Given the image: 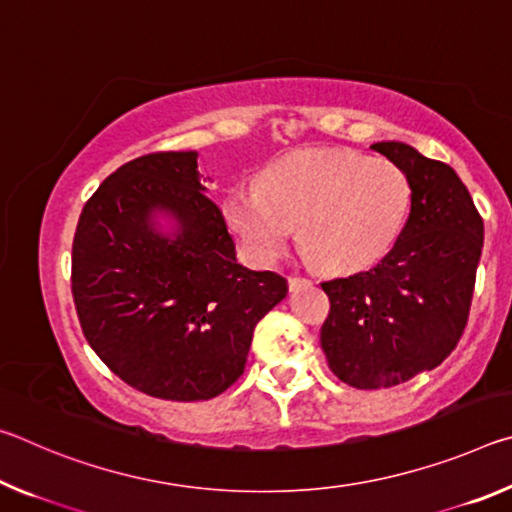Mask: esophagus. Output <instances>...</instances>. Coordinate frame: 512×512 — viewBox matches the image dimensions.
Returning a JSON list of instances; mask_svg holds the SVG:
<instances>
[{
	"mask_svg": "<svg viewBox=\"0 0 512 512\" xmlns=\"http://www.w3.org/2000/svg\"><path fill=\"white\" fill-rule=\"evenodd\" d=\"M309 282L311 280H309V277H305V275H289V289L291 291L305 287V284H309Z\"/></svg>",
	"mask_w": 512,
	"mask_h": 512,
	"instance_id": "34e87169",
	"label": "esophagus"
}]
</instances>
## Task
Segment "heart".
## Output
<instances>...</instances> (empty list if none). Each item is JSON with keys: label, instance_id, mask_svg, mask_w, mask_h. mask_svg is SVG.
Instances as JSON below:
<instances>
[{"label": "heart", "instance_id": "b5f03b06", "mask_svg": "<svg viewBox=\"0 0 512 512\" xmlns=\"http://www.w3.org/2000/svg\"><path fill=\"white\" fill-rule=\"evenodd\" d=\"M411 205V178L393 160L307 149L266 167L257 187H232L221 212L257 264H273L287 253L300 225L311 259L329 271L354 273L391 253Z\"/></svg>", "mask_w": 512, "mask_h": 512}]
</instances>
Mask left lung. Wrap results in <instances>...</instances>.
Segmentation results:
<instances>
[{
    "label": "left lung",
    "instance_id": "8db88e82",
    "mask_svg": "<svg viewBox=\"0 0 512 512\" xmlns=\"http://www.w3.org/2000/svg\"><path fill=\"white\" fill-rule=\"evenodd\" d=\"M370 149L406 171L413 205L400 241L377 266L323 282L329 314L320 345L334 375L361 391L402 384L452 354L483 248L481 214L449 164L402 142Z\"/></svg>",
    "mask_w": 512,
    "mask_h": 512
}]
</instances>
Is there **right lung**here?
<instances>
[{"mask_svg":"<svg viewBox=\"0 0 512 512\" xmlns=\"http://www.w3.org/2000/svg\"><path fill=\"white\" fill-rule=\"evenodd\" d=\"M196 151L135 158L85 203L72 246V296L99 359L128 386L173 402L212 400L244 375L255 325L287 280L250 271L205 192ZM169 213L173 236L154 230Z\"/></svg>","mask_w":512,"mask_h":512,"instance_id":"obj_1","label":"right lung"}]
</instances>
